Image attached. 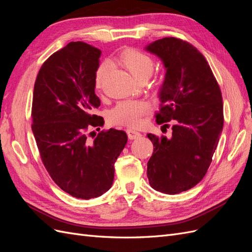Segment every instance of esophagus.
Listing matches in <instances>:
<instances>
[{
  "label": "esophagus",
  "instance_id": "34e87169",
  "mask_svg": "<svg viewBox=\"0 0 252 252\" xmlns=\"http://www.w3.org/2000/svg\"><path fill=\"white\" fill-rule=\"evenodd\" d=\"M126 131H127V134H128V138L130 140L138 139L142 135L139 131H136V130H134V129H131V128H128Z\"/></svg>",
  "mask_w": 252,
  "mask_h": 252
}]
</instances>
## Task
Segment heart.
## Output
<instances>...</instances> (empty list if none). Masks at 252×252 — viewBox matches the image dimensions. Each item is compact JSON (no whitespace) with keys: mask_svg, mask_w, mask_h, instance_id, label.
<instances>
[{"mask_svg":"<svg viewBox=\"0 0 252 252\" xmlns=\"http://www.w3.org/2000/svg\"><path fill=\"white\" fill-rule=\"evenodd\" d=\"M117 63L130 72L138 81L148 79L154 72L155 62L148 55L133 48L122 50L116 58ZM109 70L107 63H101L94 72V86L101 89L104 80ZM149 106L144 101L124 100L120 101L109 112V120L112 124L138 126L142 118L148 111Z\"/></svg>","mask_w":252,"mask_h":252,"instance_id":"b5f03b06","label":"heart"}]
</instances>
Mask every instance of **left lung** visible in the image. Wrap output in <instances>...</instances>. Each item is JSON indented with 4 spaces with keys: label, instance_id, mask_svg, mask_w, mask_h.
Masks as SVG:
<instances>
[{
    "label": "left lung",
    "instance_id": "1",
    "mask_svg": "<svg viewBox=\"0 0 252 252\" xmlns=\"http://www.w3.org/2000/svg\"><path fill=\"white\" fill-rule=\"evenodd\" d=\"M146 50L163 61L165 81L159 91L156 121L168 136L148 133L154 154L147 163L150 186L177 194L194 187L205 177L223 130V98L205 57L191 44L163 37Z\"/></svg>",
    "mask_w": 252,
    "mask_h": 252
}]
</instances>
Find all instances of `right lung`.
I'll list each match as a JSON object with an SVG mask.
<instances>
[{"mask_svg":"<svg viewBox=\"0 0 252 252\" xmlns=\"http://www.w3.org/2000/svg\"><path fill=\"white\" fill-rule=\"evenodd\" d=\"M101 50L70 42L51 55L37 73L32 97V132L45 168L53 182L73 197L89 200L111 187L114 163L127 143L123 130L104 125L93 114L101 105L94 72Z\"/></svg>","mask_w":252,"mask_h":252,"instance_id":"1","label":"right lung"}]
</instances>
